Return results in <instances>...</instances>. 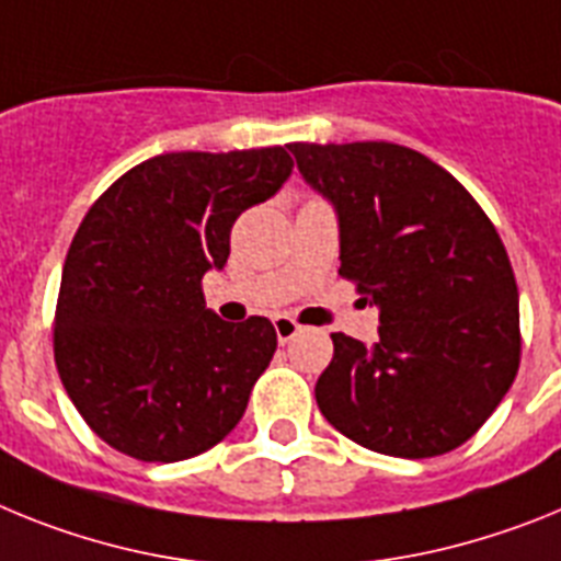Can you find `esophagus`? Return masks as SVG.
Returning <instances> with one entry per match:
<instances>
[{"mask_svg":"<svg viewBox=\"0 0 561 561\" xmlns=\"http://www.w3.org/2000/svg\"><path fill=\"white\" fill-rule=\"evenodd\" d=\"M274 330H276V339H279V344H287V341L294 339L296 333H299V324H296L290 316H276L274 319Z\"/></svg>","mask_w":561,"mask_h":561,"instance_id":"34e87169","label":"esophagus"}]
</instances>
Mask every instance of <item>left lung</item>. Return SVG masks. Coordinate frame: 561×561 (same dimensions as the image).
Masks as SVG:
<instances>
[{"label":"left lung","instance_id":"obj_1","mask_svg":"<svg viewBox=\"0 0 561 561\" xmlns=\"http://www.w3.org/2000/svg\"><path fill=\"white\" fill-rule=\"evenodd\" d=\"M339 217V274L378 308V341L333 333L316 403L389 457L446 455L500 407L519 369V294L485 211L426 154L387 140L290 144Z\"/></svg>","mask_w":561,"mask_h":561}]
</instances>
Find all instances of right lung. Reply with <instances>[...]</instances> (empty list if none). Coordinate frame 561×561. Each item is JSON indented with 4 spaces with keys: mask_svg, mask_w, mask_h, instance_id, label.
Returning <instances> with one entry per match:
<instances>
[{
    "mask_svg": "<svg viewBox=\"0 0 561 561\" xmlns=\"http://www.w3.org/2000/svg\"><path fill=\"white\" fill-rule=\"evenodd\" d=\"M290 172L285 146L169 152L87 211L61 271L53 350L67 396L112 449L186 460L245 415L276 330L265 316L222 321L199 282L226 267L237 217Z\"/></svg>",
    "mask_w": 561,
    "mask_h": 561,
    "instance_id": "right-lung-1",
    "label": "right lung"
}]
</instances>
